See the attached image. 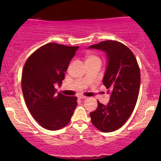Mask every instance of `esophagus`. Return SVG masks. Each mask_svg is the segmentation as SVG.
<instances>
[{"instance_id": "esophagus-1", "label": "esophagus", "mask_w": 161, "mask_h": 161, "mask_svg": "<svg viewBox=\"0 0 161 161\" xmlns=\"http://www.w3.org/2000/svg\"><path fill=\"white\" fill-rule=\"evenodd\" d=\"M78 98L82 100V99H86L87 97H86V96H83V95H79L78 96Z\"/></svg>"}]
</instances>
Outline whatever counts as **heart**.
Returning <instances> with one entry per match:
<instances>
[{
  "instance_id": "1",
  "label": "heart",
  "mask_w": 161,
  "mask_h": 161,
  "mask_svg": "<svg viewBox=\"0 0 161 161\" xmlns=\"http://www.w3.org/2000/svg\"><path fill=\"white\" fill-rule=\"evenodd\" d=\"M100 60V59L97 57L95 56V55H88V56L86 57V60Z\"/></svg>"
}]
</instances>
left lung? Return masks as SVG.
I'll list each match as a JSON object with an SVG mask.
<instances>
[{
	"label": "left lung",
	"mask_w": 161,
	"mask_h": 161,
	"mask_svg": "<svg viewBox=\"0 0 161 161\" xmlns=\"http://www.w3.org/2000/svg\"><path fill=\"white\" fill-rule=\"evenodd\" d=\"M87 48L106 54L103 84L110 95L108 104L97 101V109L90 113L92 123L101 132H114L127 121L137 102L141 82L137 60L130 49L116 41L101 42Z\"/></svg>",
	"instance_id": "8db88e82"
}]
</instances>
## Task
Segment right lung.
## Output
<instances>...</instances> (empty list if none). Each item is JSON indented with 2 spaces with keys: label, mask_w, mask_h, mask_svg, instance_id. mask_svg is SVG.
Segmentation results:
<instances>
[{
  "label": "right lung",
  "mask_w": 161,
  "mask_h": 161,
  "mask_svg": "<svg viewBox=\"0 0 161 161\" xmlns=\"http://www.w3.org/2000/svg\"><path fill=\"white\" fill-rule=\"evenodd\" d=\"M76 47L56 43L42 46L28 58L22 74V89L27 108L45 129L57 130L69 123L77 98L57 93Z\"/></svg>",
  "instance_id": "right-lung-1"
}]
</instances>
